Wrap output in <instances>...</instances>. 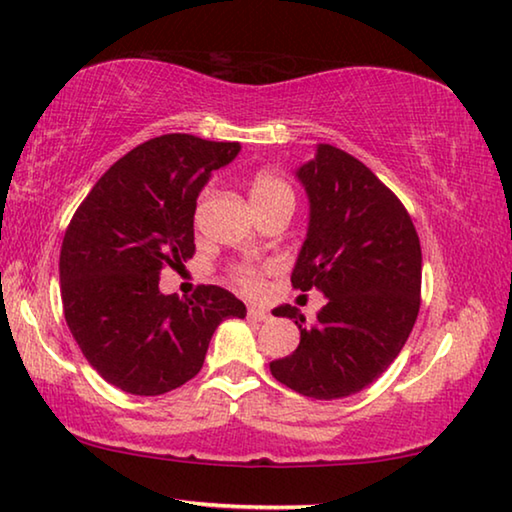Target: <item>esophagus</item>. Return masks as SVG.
<instances>
[{
  "mask_svg": "<svg viewBox=\"0 0 512 512\" xmlns=\"http://www.w3.org/2000/svg\"><path fill=\"white\" fill-rule=\"evenodd\" d=\"M248 319H250V321H269V312H266L264 307L250 305V307H248Z\"/></svg>",
  "mask_w": 512,
  "mask_h": 512,
  "instance_id": "34e87169",
  "label": "esophagus"
}]
</instances>
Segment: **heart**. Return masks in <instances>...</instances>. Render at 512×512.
Instances as JSON below:
<instances>
[{
  "instance_id": "heart-1",
  "label": "heart",
  "mask_w": 512,
  "mask_h": 512,
  "mask_svg": "<svg viewBox=\"0 0 512 512\" xmlns=\"http://www.w3.org/2000/svg\"><path fill=\"white\" fill-rule=\"evenodd\" d=\"M250 200H253L255 209L280 205V202H291L294 205V191L291 186L282 180L280 175L275 173H257L253 180H250ZM237 282L246 291H259L262 289V269H255V266H239L237 269Z\"/></svg>"
}]
</instances>
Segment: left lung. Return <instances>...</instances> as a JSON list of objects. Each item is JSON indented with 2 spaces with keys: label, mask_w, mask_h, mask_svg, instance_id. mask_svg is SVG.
I'll list each match as a JSON object with an SVG mask.
<instances>
[{
  "label": "left lung",
  "mask_w": 512,
  "mask_h": 512,
  "mask_svg": "<svg viewBox=\"0 0 512 512\" xmlns=\"http://www.w3.org/2000/svg\"><path fill=\"white\" fill-rule=\"evenodd\" d=\"M310 223L291 285L319 289L326 305L314 326L296 307L300 344L273 360L275 380L310 399H344L373 383L408 342L419 314L421 246L401 200L371 170L335 145H316L296 170Z\"/></svg>",
  "instance_id": "8db88e82"
}]
</instances>
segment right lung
Returning a JSON list of instances; mask_svg holds the SVG:
<instances>
[{
  "mask_svg": "<svg viewBox=\"0 0 512 512\" xmlns=\"http://www.w3.org/2000/svg\"><path fill=\"white\" fill-rule=\"evenodd\" d=\"M239 143L164 134L118 159L81 202L61 246L63 314L88 364L113 387L159 396L202 369L218 323L246 305L216 285L161 294L164 266L196 253L193 214L212 170Z\"/></svg>",
  "mask_w": 512,
  "mask_h": 512,
  "instance_id": "right-lung-1",
  "label": "right lung"
}]
</instances>
